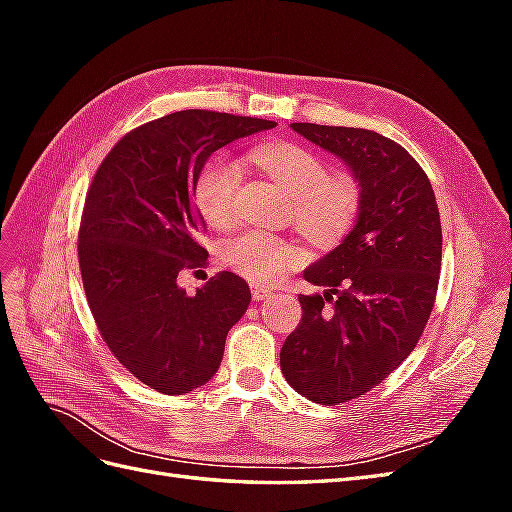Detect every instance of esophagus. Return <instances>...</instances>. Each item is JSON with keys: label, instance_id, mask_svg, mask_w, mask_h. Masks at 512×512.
I'll return each instance as SVG.
<instances>
[{"label": "esophagus", "instance_id": "esophagus-1", "mask_svg": "<svg viewBox=\"0 0 512 512\" xmlns=\"http://www.w3.org/2000/svg\"><path fill=\"white\" fill-rule=\"evenodd\" d=\"M271 294H273V290L267 288V286H252L254 301H265V299L271 297Z\"/></svg>", "mask_w": 512, "mask_h": 512}]
</instances>
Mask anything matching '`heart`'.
Here are the masks:
<instances>
[{
  "instance_id": "1",
  "label": "heart",
  "mask_w": 512,
  "mask_h": 512,
  "mask_svg": "<svg viewBox=\"0 0 512 512\" xmlns=\"http://www.w3.org/2000/svg\"><path fill=\"white\" fill-rule=\"evenodd\" d=\"M250 160L292 198V218L303 235L318 245L337 241L359 211V188L346 177L329 179V168L316 153L292 143H269L250 151ZM241 168L224 156L200 166L194 181V203L207 224L226 228L235 222V198ZM222 258L241 277L273 284L301 260L292 243L269 232L247 230L226 241Z\"/></svg>"
}]
</instances>
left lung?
I'll return each instance as SVG.
<instances>
[{
  "label": "left lung",
  "mask_w": 512,
  "mask_h": 512,
  "mask_svg": "<svg viewBox=\"0 0 512 512\" xmlns=\"http://www.w3.org/2000/svg\"><path fill=\"white\" fill-rule=\"evenodd\" d=\"M290 128L342 160L361 198L348 235L303 271L324 292L301 294V324L280 352L294 391L337 406L393 374L421 337L442 265L440 213L423 168L391 138L316 123Z\"/></svg>",
  "instance_id": "left-lung-1"
}]
</instances>
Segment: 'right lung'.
<instances>
[{"mask_svg": "<svg viewBox=\"0 0 512 512\" xmlns=\"http://www.w3.org/2000/svg\"><path fill=\"white\" fill-rule=\"evenodd\" d=\"M275 121L179 111L132 130L100 164L85 198L79 265L100 335L134 378L183 395L218 371L228 331L252 301L222 271L188 294L177 275L207 262L194 181L213 151Z\"/></svg>", "mask_w": 512, "mask_h": 512, "instance_id": "1", "label": "right lung"}]
</instances>
